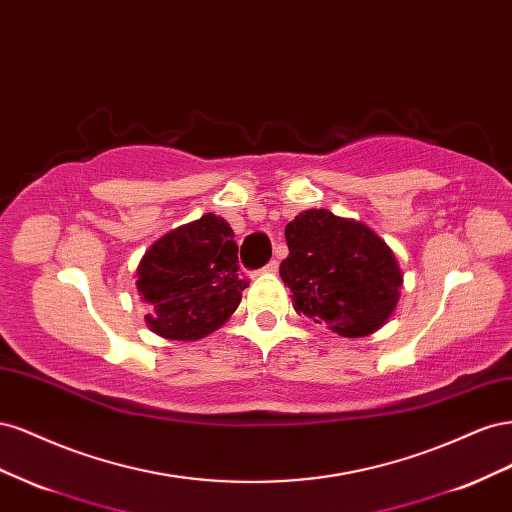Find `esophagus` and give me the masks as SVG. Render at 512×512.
<instances>
[{"instance_id": "34e87169", "label": "esophagus", "mask_w": 512, "mask_h": 512, "mask_svg": "<svg viewBox=\"0 0 512 512\" xmlns=\"http://www.w3.org/2000/svg\"><path fill=\"white\" fill-rule=\"evenodd\" d=\"M277 267H280V262H277V258H273V260H269L265 267H262V271L265 273H275L277 271Z\"/></svg>"}]
</instances>
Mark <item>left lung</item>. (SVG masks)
<instances>
[{
    "label": "left lung",
    "mask_w": 512,
    "mask_h": 512,
    "mask_svg": "<svg viewBox=\"0 0 512 512\" xmlns=\"http://www.w3.org/2000/svg\"><path fill=\"white\" fill-rule=\"evenodd\" d=\"M284 235L290 254L280 275L299 314L342 337L369 335L389 320L404 275L374 230L327 209H309Z\"/></svg>",
    "instance_id": "8db88e82"
}]
</instances>
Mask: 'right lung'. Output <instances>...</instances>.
<instances>
[{
	"label": "right lung",
	"mask_w": 512,
	"mask_h": 512,
	"mask_svg": "<svg viewBox=\"0 0 512 512\" xmlns=\"http://www.w3.org/2000/svg\"><path fill=\"white\" fill-rule=\"evenodd\" d=\"M226 220L207 213L153 243L136 269L147 324L166 339H198L235 312L247 288Z\"/></svg>",
	"instance_id": "1"
}]
</instances>
